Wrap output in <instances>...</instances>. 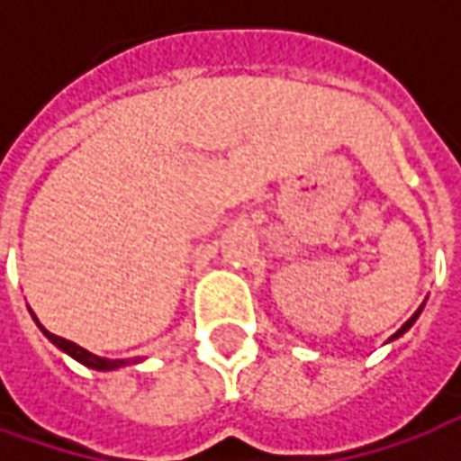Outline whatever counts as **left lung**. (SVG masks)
Listing matches in <instances>:
<instances>
[{
    "instance_id": "8db88e82",
    "label": "left lung",
    "mask_w": 461,
    "mask_h": 461,
    "mask_svg": "<svg viewBox=\"0 0 461 461\" xmlns=\"http://www.w3.org/2000/svg\"><path fill=\"white\" fill-rule=\"evenodd\" d=\"M422 306H425V303H422ZM422 306H420V309H417L415 313H412V316H410V319L405 321V323H402V329H400V330H397V333H393V336H390V340L400 339V336H402V333H405V330L412 329V323H415V321H417V316H420V313H422Z\"/></svg>"
}]
</instances>
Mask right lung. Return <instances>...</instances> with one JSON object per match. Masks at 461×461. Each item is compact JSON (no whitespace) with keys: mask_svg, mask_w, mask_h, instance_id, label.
I'll return each instance as SVG.
<instances>
[{"mask_svg":"<svg viewBox=\"0 0 461 461\" xmlns=\"http://www.w3.org/2000/svg\"><path fill=\"white\" fill-rule=\"evenodd\" d=\"M32 316H34V313H32ZM34 321H36V326L41 329V333H44L46 339L51 340L56 348H61L64 353H68V356L74 357V360L84 363L86 367H94V370H115V367H122V366H128V363H131V360H121V357H118V360H111V357L94 356V353H88L86 348L76 346L74 340H66V339H61V336H54V333H49V330H46L41 323H39V319H36V316H34ZM132 363H138V357H135Z\"/></svg>","mask_w":461,"mask_h":461,"instance_id":"1","label":"right lung"}]
</instances>
